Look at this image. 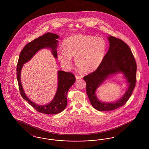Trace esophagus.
I'll use <instances>...</instances> for the list:
<instances>
[{"label":"esophagus","mask_w":149,"mask_h":149,"mask_svg":"<svg viewBox=\"0 0 149 149\" xmlns=\"http://www.w3.org/2000/svg\"><path fill=\"white\" fill-rule=\"evenodd\" d=\"M83 78L82 76H80V75H76V76H75L76 79H81V78Z\"/></svg>","instance_id":"1"}]
</instances>
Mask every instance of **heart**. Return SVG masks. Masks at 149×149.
I'll list each match as a JSON object with an SVG mask.
<instances>
[{
    "instance_id": "obj_1",
    "label": "heart",
    "mask_w": 149,
    "mask_h": 149,
    "mask_svg": "<svg viewBox=\"0 0 149 149\" xmlns=\"http://www.w3.org/2000/svg\"><path fill=\"white\" fill-rule=\"evenodd\" d=\"M63 47L64 52L60 51L57 54L61 64L70 68L72 66L71 58H75L78 70L87 73L95 70L102 64L106 55L107 45L102 38L79 35L65 40Z\"/></svg>"
}]
</instances>
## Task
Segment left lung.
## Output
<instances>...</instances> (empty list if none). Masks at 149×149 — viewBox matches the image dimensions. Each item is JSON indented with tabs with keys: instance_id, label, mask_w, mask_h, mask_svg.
I'll list each match as a JSON object with an SVG mask.
<instances>
[{
	"instance_id": "1",
	"label": "left lung",
	"mask_w": 149,
	"mask_h": 149,
	"mask_svg": "<svg viewBox=\"0 0 149 149\" xmlns=\"http://www.w3.org/2000/svg\"><path fill=\"white\" fill-rule=\"evenodd\" d=\"M109 47L103 61L92 73L85 76L86 91L92 106L99 111H108L125 105L131 97L136 83L137 65L131 50L127 45L111 36L108 37ZM122 73L127 79L129 87L123 97L112 103L100 101L96 96V89L111 75Z\"/></svg>"
}]
</instances>
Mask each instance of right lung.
Returning <instances> with one entry per match:
<instances>
[{"label": "right lung", "mask_w": 149, "mask_h": 149, "mask_svg": "<svg viewBox=\"0 0 149 149\" xmlns=\"http://www.w3.org/2000/svg\"><path fill=\"white\" fill-rule=\"evenodd\" d=\"M58 37L59 36L57 35L47 32L27 43L20 53L17 66V78L22 98L28 102L29 104L36 111L47 114L58 113L65 109L67 105V93L75 81L74 75L71 72L61 70L58 71V85L56 94L50 103L41 106L32 102L26 96L22 85L21 72L23 64L29 61L37 52L44 48H50L52 55L56 58V48Z\"/></svg>", "instance_id": "add662e5"}]
</instances>
